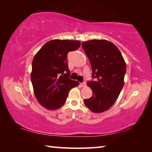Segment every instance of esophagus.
Listing matches in <instances>:
<instances>
[{
	"instance_id": "esophagus-1",
	"label": "esophagus",
	"mask_w": 152,
	"mask_h": 152,
	"mask_svg": "<svg viewBox=\"0 0 152 152\" xmlns=\"http://www.w3.org/2000/svg\"><path fill=\"white\" fill-rule=\"evenodd\" d=\"M80 86H82V87H85L86 86V82H82V83L80 84Z\"/></svg>"
}]
</instances>
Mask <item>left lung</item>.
Here are the masks:
<instances>
[{
  "label": "left lung",
  "mask_w": 152,
  "mask_h": 152,
  "mask_svg": "<svg viewBox=\"0 0 152 152\" xmlns=\"http://www.w3.org/2000/svg\"><path fill=\"white\" fill-rule=\"evenodd\" d=\"M82 45L95 79L87 82L93 94L84 104L92 112H104L114 104L124 86L125 61L117 46L107 40H90Z\"/></svg>",
  "instance_id": "left-lung-1"
}]
</instances>
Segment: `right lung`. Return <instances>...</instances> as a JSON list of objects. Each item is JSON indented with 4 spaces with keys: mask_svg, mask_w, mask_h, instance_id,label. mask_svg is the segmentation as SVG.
<instances>
[{
    "mask_svg": "<svg viewBox=\"0 0 152 152\" xmlns=\"http://www.w3.org/2000/svg\"><path fill=\"white\" fill-rule=\"evenodd\" d=\"M80 44L79 41L51 40L33 58L31 73L33 91L39 104L47 109H60L65 104L69 91L79 85L78 82L69 78L67 56Z\"/></svg>",
    "mask_w": 152,
    "mask_h": 152,
    "instance_id": "right-lung-1",
    "label": "right lung"
}]
</instances>
